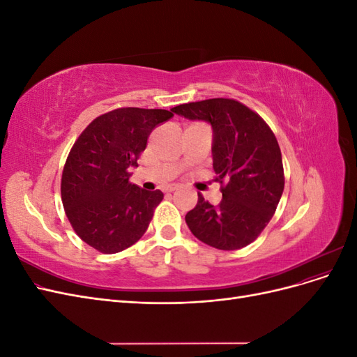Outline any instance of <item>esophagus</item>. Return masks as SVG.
Returning <instances> with one entry per match:
<instances>
[{
	"label": "esophagus",
	"instance_id": "esophagus-1",
	"mask_svg": "<svg viewBox=\"0 0 357 357\" xmlns=\"http://www.w3.org/2000/svg\"><path fill=\"white\" fill-rule=\"evenodd\" d=\"M180 186L178 185H169L165 188V192H174V190H178Z\"/></svg>",
	"mask_w": 357,
	"mask_h": 357
}]
</instances>
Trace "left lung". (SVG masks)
<instances>
[{"label":"left lung","instance_id":"left-lung-1","mask_svg":"<svg viewBox=\"0 0 357 357\" xmlns=\"http://www.w3.org/2000/svg\"><path fill=\"white\" fill-rule=\"evenodd\" d=\"M171 110L213 126V168L223 198L211 205L198 193L197 207L186 214L189 229L219 250L253 243L273 219L284 189L282 152L271 128L232 98L180 104Z\"/></svg>","mask_w":357,"mask_h":357}]
</instances>
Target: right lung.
I'll return each mask as SVG.
<instances>
[{
    "label": "right lung",
    "mask_w": 357,
    "mask_h": 357,
    "mask_svg": "<svg viewBox=\"0 0 357 357\" xmlns=\"http://www.w3.org/2000/svg\"><path fill=\"white\" fill-rule=\"evenodd\" d=\"M172 114L160 109L122 107L84 128L66 160L61 198L74 232L105 255L135 244L164 199L129 181L153 128Z\"/></svg>",
    "instance_id": "add662e5"
}]
</instances>
